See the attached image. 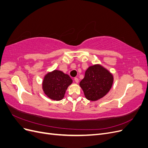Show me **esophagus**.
<instances>
[{"label":"esophagus","instance_id":"esophagus-1","mask_svg":"<svg viewBox=\"0 0 148 148\" xmlns=\"http://www.w3.org/2000/svg\"><path fill=\"white\" fill-rule=\"evenodd\" d=\"M74 80H75V82L77 83H78V82H79V79H78V78H74Z\"/></svg>","mask_w":148,"mask_h":148}]
</instances>
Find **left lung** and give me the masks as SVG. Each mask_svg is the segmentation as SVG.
I'll list each match as a JSON object with an SVG mask.
<instances>
[{"instance_id": "1", "label": "left lung", "mask_w": 148, "mask_h": 148, "mask_svg": "<svg viewBox=\"0 0 148 148\" xmlns=\"http://www.w3.org/2000/svg\"><path fill=\"white\" fill-rule=\"evenodd\" d=\"M113 76L101 65L89 66L79 83L86 99L95 101L104 97L112 86Z\"/></svg>"}]
</instances>
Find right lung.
Instances as JSON below:
<instances>
[{
	"label": "right lung",
	"instance_id": "add662e5",
	"mask_svg": "<svg viewBox=\"0 0 148 148\" xmlns=\"http://www.w3.org/2000/svg\"><path fill=\"white\" fill-rule=\"evenodd\" d=\"M71 83L72 79L68 75L59 70H54L45 76L42 88L50 99L60 101L63 99L67 88Z\"/></svg>",
	"mask_w": 148,
	"mask_h": 148
}]
</instances>
